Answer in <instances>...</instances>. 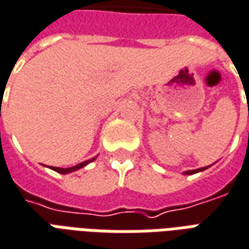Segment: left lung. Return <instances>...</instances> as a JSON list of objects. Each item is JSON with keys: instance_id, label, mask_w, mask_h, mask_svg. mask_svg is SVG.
Here are the masks:
<instances>
[{"instance_id": "8db88e82", "label": "left lung", "mask_w": 249, "mask_h": 249, "mask_svg": "<svg viewBox=\"0 0 249 249\" xmlns=\"http://www.w3.org/2000/svg\"><path fill=\"white\" fill-rule=\"evenodd\" d=\"M209 167V166H208ZM208 167H202V168H197V170H190V171H186V175H190V174H196V173H199V171H203V170H206Z\"/></svg>"}]
</instances>
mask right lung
I'll use <instances>...</instances> for the list:
<instances>
[{"label": "right lung", "instance_id": "obj_1", "mask_svg": "<svg viewBox=\"0 0 249 249\" xmlns=\"http://www.w3.org/2000/svg\"><path fill=\"white\" fill-rule=\"evenodd\" d=\"M91 160H94V159H91ZM91 160L82 161V163H79V164H76V166H74V167H69V168H59V167H52V170H53V171H56V173H60V174L72 173V171L79 170V168H82V167H85L86 164H89V163H90Z\"/></svg>", "mask_w": 249, "mask_h": 249}]
</instances>
